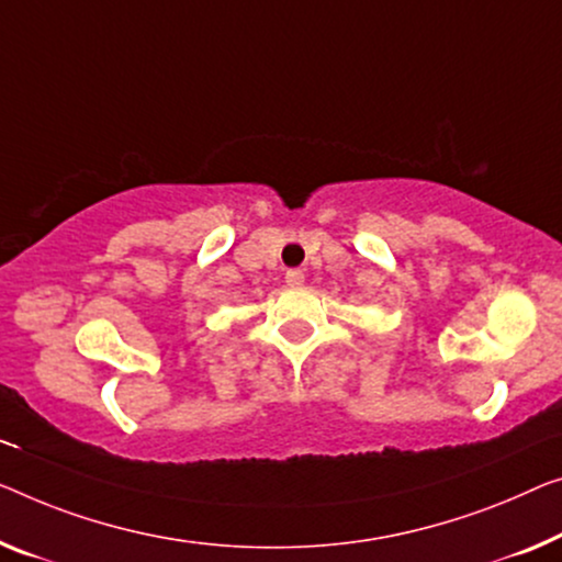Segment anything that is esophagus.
<instances>
[{
    "label": "esophagus",
    "mask_w": 562,
    "mask_h": 562,
    "mask_svg": "<svg viewBox=\"0 0 562 562\" xmlns=\"http://www.w3.org/2000/svg\"><path fill=\"white\" fill-rule=\"evenodd\" d=\"M284 282H288L290 288H300V284L305 282V272L303 270H288V274H284Z\"/></svg>",
    "instance_id": "1"
}]
</instances>
